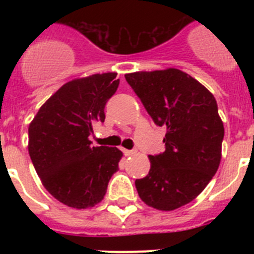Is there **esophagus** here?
<instances>
[{"label":"esophagus","instance_id":"esophagus-1","mask_svg":"<svg viewBox=\"0 0 254 254\" xmlns=\"http://www.w3.org/2000/svg\"><path fill=\"white\" fill-rule=\"evenodd\" d=\"M123 154L126 156H132V155L137 154V150H127V149H123Z\"/></svg>","mask_w":254,"mask_h":254}]
</instances>
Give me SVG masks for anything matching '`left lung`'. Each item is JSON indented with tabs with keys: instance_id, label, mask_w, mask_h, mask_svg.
<instances>
[{
	"instance_id": "left-lung-1",
	"label": "left lung",
	"mask_w": 254,
	"mask_h": 254,
	"mask_svg": "<svg viewBox=\"0 0 254 254\" xmlns=\"http://www.w3.org/2000/svg\"><path fill=\"white\" fill-rule=\"evenodd\" d=\"M155 125L165 126V151L150 155V172L136 179L150 207L172 211L187 205L212 179L221 160L224 125L214 95L177 68L126 73Z\"/></svg>"
}]
</instances>
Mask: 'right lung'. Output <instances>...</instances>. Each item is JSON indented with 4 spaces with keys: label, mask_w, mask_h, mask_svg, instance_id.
Masks as SVG:
<instances>
[{
    "label": "right lung",
    "mask_w": 254,
    "mask_h": 254,
    "mask_svg": "<svg viewBox=\"0 0 254 254\" xmlns=\"http://www.w3.org/2000/svg\"><path fill=\"white\" fill-rule=\"evenodd\" d=\"M116 72L75 78L61 86L29 125V155L44 188L68 207L99 203L123 154L117 147L93 146L95 122L117 91Z\"/></svg>",
    "instance_id": "obj_1"
}]
</instances>
